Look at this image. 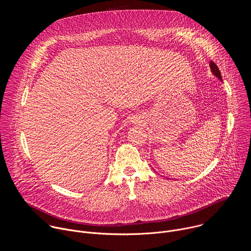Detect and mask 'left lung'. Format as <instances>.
<instances>
[{"label": "left lung", "mask_w": 251, "mask_h": 251, "mask_svg": "<svg viewBox=\"0 0 251 251\" xmlns=\"http://www.w3.org/2000/svg\"><path fill=\"white\" fill-rule=\"evenodd\" d=\"M209 66H210V69H211V71H212L213 75H216L220 80H223V78H222V75H221V71H220V69H219L218 65H217L216 63H214L213 61H210Z\"/></svg>", "instance_id": "1"}]
</instances>
